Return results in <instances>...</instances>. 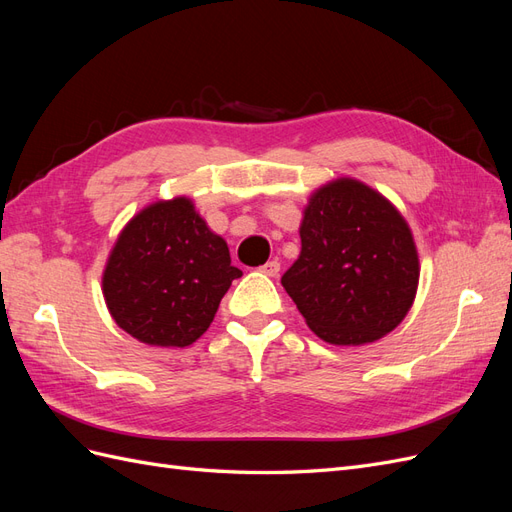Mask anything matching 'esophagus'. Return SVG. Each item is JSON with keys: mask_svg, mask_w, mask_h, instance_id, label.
Listing matches in <instances>:
<instances>
[{"mask_svg": "<svg viewBox=\"0 0 512 512\" xmlns=\"http://www.w3.org/2000/svg\"><path fill=\"white\" fill-rule=\"evenodd\" d=\"M260 271L265 273V275H271V277H275L277 273H280V262H277V260H269L267 265H262V267H260Z\"/></svg>", "mask_w": 512, "mask_h": 512, "instance_id": "obj_1", "label": "esophagus"}]
</instances>
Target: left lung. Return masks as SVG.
<instances>
[{
    "mask_svg": "<svg viewBox=\"0 0 512 512\" xmlns=\"http://www.w3.org/2000/svg\"><path fill=\"white\" fill-rule=\"evenodd\" d=\"M301 254L282 275L307 327L335 346H361L406 318L418 254L399 211L354 179L320 188L305 207Z\"/></svg>",
    "mask_w": 512,
    "mask_h": 512,
    "instance_id": "obj_1",
    "label": "left lung"
}]
</instances>
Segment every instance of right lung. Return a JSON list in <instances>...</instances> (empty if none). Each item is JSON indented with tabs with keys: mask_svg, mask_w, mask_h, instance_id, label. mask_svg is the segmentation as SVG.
Returning <instances> with one entry per match:
<instances>
[{
	"mask_svg": "<svg viewBox=\"0 0 512 512\" xmlns=\"http://www.w3.org/2000/svg\"><path fill=\"white\" fill-rule=\"evenodd\" d=\"M241 275L226 241L181 196L149 205L121 230L102 288L123 331L149 346L183 348L209 329Z\"/></svg>",
	"mask_w": 512,
	"mask_h": 512,
	"instance_id": "1",
	"label": "right lung"
}]
</instances>
